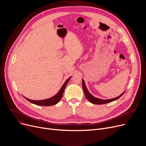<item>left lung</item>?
Wrapping results in <instances>:
<instances>
[{
    "instance_id": "8db88e82",
    "label": "left lung",
    "mask_w": 146,
    "mask_h": 146,
    "mask_svg": "<svg viewBox=\"0 0 146 146\" xmlns=\"http://www.w3.org/2000/svg\"><path fill=\"white\" fill-rule=\"evenodd\" d=\"M82 87L83 89V91H84V93H85V96L86 98V99L88 100L91 103H92L94 104H97V105H101V104H107V103H109L114 101H116L118 99H119L122 95L124 94V92L125 91H124L123 93L121 94L119 96L113 98V99H99L98 98H95L88 91L86 85H85V82L84 81L83 79H82Z\"/></svg>"
}]
</instances>
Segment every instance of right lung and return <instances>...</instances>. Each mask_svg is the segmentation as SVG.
<instances>
[{
    "label": "right lung",
    "instance_id": "obj_1",
    "mask_svg": "<svg viewBox=\"0 0 146 146\" xmlns=\"http://www.w3.org/2000/svg\"><path fill=\"white\" fill-rule=\"evenodd\" d=\"M72 77H70L68 79H67L66 80V81L64 82V83L62 87L61 88V89H60V90L58 91V92L54 96L47 99H44V100H40V101H35V100H31V99H29L28 98H27L25 97H24L27 101H28L29 102H30L31 103L34 104L35 105H39V106H51V105H56V104H57L60 100L61 98L63 96V94L65 88L67 85V83L68 82L69 80Z\"/></svg>",
    "mask_w": 146,
    "mask_h": 146
}]
</instances>
